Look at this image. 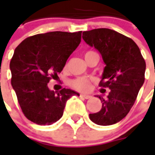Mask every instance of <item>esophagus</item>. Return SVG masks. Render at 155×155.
Here are the masks:
<instances>
[{"instance_id":"obj_1","label":"esophagus","mask_w":155,"mask_h":155,"mask_svg":"<svg viewBox=\"0 0 155 155\" xmlns=\"http://www.w3.org/2000/svg\"><path fill=\"white\" fill-rule=\"evenodd\" d=\"M81 97L84 98L85 100H88V99H91L92 96L90 95V94H81Z\"/></svg>"}]
</instances>
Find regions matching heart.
<instances>
[{"mask_svg":"<svg viewBox=\"0 0 155 155\" xmlns=\"http://www.w3.org/2000/svg\"><path fill=\"white\" fill-rule=\"evenodd\" d=\"M97 54L96 52L93 51H89L84 54V58H87L91 55ZM71 87L74 88L76 91H81V92H87L91 91V80L85 77H80L74 79L71 82Z\"/></svg>","mask_w":155,"mask_h":155,"instance_id":"obj_1","label":"heart"}]
</instances>
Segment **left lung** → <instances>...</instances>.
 <instances>
[{
    "instance_id": "obj_1",
    "label": "left lung",
    "mask_w": 155,
    "mask_h": 155,
    "mask_svg": "<svg viewBox=\"0 0 155 155\" xmlns=\"http://www.w3.org/2000/svg\"><path fill=\"white\" fill-rule=\"evenodd\" d=\"M82 38L102 55L105 67L100 86L110 90L105 99L98 95L102 108L90 119L99 125L118 123L130 112L144 82V59L132 39L110 29L84 31Z\"/></svg>"
}]
</instances>
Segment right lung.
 Returning a JSON list of instances; mask_svg holds the SVG:
<instances>
[{
    "instance_id": "add662e5",
    "label": "right lung",
    "mask_w": 155,
    "mask_h": 155,
    "mask_svg": "<svg viewBox=\"0 0 155 155\" xmlns=\"http://www.w3.org/2000/svg\"><path fill=\"white\" fill-rule=\"evenodd\" d=\"M81 41V31H52L32 35L15 48L10 63L12 85L25 116L50 125L63 115L66 101L80 95L71 89L51 91L47 84L58 77Z\"/></svg>"
}]
</instances>
